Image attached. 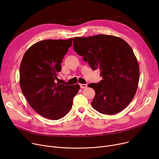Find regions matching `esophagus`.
I'll list each match as a JSON object with an SVG mask.
<instances>
[{
  "mask_svg": "<svg viewBox=\"0 0 159 159\" xmlns=\"http://www.w3.org/2000/svg\"><path fill=\"white\" fill-rule=\"evenodd\" d=\"M87 84H80V88H82V89H84V88H87Z\"/></svg>",
  "mask_w": 159,
  "mask_h": 159,
  "instance_id": "obj_1",
  "label": "esophagus"
}]
</instances>
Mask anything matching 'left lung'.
Returning <instances> with one entry per match:
<instances>
[{
	"label": "left lung",
	"instance_id": "obj_1",
	"mask_svg": "<svg viewBox=\"0 0 159 159\" xmlns=\"http://www.w3.org/2000/svg\"><path fill=\"white\" fill-rule=\"evenodd\" d=\"M73 49L93 70L100 69L102 80L91 83L95 95L91 105L105 115L118 113L134 97L139 66L131 48L121 38L107 35L75 37Z\"/></svg>",
	"mask_w": 159,
	"mask_h": 159
}]
</instances>
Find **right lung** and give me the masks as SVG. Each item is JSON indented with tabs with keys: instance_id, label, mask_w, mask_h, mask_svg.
Returning a JSON list of instances; mask_svg holds the SVG:
<instances>
[{
	"instance_id": "right-lung-1",
	"label": "right lung",
	"mask_w": 159,
	"mask_h": 159,
	"mask_svg": "<svg viewBox=\"0 0 159 159\" xmlns=\"http://www.w3.org/2000/svg\"><path fill=\"white\" fill-rule=\"evenodd\" d=\"M68 40L48 39L32 45L20 66V86L30 106L45 118L58 120L68 113L79 84L57 82L62 59L72 45Z\"/></svg>"
}]
</instances>
